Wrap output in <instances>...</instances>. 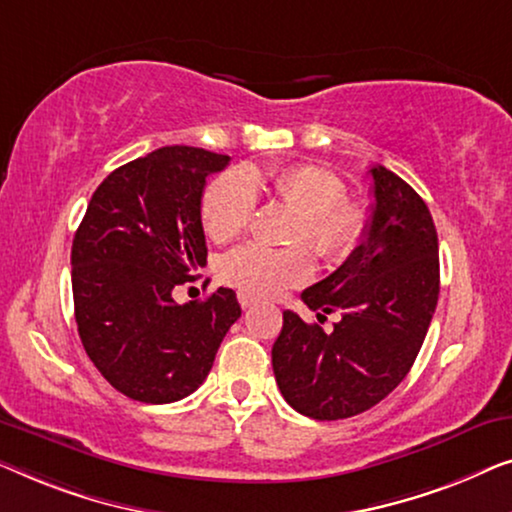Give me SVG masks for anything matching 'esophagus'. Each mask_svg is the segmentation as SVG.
Here are the masks:
<instances>
[{"mask_svg":"<svg viewBox=\"0 0 512 512\" xmlns=\"http://www.w3.org/2000/svg\"><path fill=\"white\" fill-rule=\"evenodd\" d=\"M239 304H241V308H253L257 304V299L250 297V294H246V292H239Z\"/></svg>","mask_w":512,"mask_h":512,"instance_id":"esophagus-1","label":"esophagus"}]
</instances>
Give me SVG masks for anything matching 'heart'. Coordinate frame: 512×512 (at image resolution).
<instances>
[{"label":"heart","mask_w":512,"mask_h":512,"mask_svg":"<svg viewBox=\"0 0 512 512\" xmlns=\"http://www.w3.org/2000/svg\"><path fill=\"white\" fill-rule=\"evenodd\" d=\"M257 187L271 190L299 213L292 241H304L327 262L348 257L362 239L366 211L355 199L343 197L341 178L318 164H290L264 171L234 169L213 178L201 197V222L213 241L225 243L246 232L257 208ZM220 276L236 290L269 299L306 283L311 257L299 246L246 243L222 259Z\"/></svg>","instance_id":"b5f03b06"}]
</instances>
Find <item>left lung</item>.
<instances>
[{
    "instance_id": "obj_1",
    "label": "left lung",
    "mask_w": 512,
    "mask_h": 512,
    "mask_svg": "<svg viewBox=\"0 0 512 512\" xmlns=\"http://www.w3.org/2000/svg\"><path fill=\"white\" fill-rule=\"evenodd\" d=\"M373 204L364 239L304 304L341 313L334 331L283 311L271 350L285 401L313 420H343L383 401L413 366L438 301V236L420 194L390 169H369Z\"/></svg>"
}]
</instances>
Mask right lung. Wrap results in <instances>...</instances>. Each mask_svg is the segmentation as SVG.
Listing matches in <instances>:
<instances>
[{
  "mask_svg": "<svg viewBox=\"0 0 512 512\" xmlns=\"http://www.w3.org/2000/svg\"><path fill=\"white\" fill-rule=\"evenodd\" d=\"M229 155L167 146L111 171L92 194L71 246L78 336L125 397L171 403L211 371L241 318L234 290L178 306L174 287L206 264L201 197Z\"/></svg>",
  "mask_w": 512,
  "mask_h": 512,
  "instance_id": "obj_1",
  "label": "right lung"
}]
</instances>
